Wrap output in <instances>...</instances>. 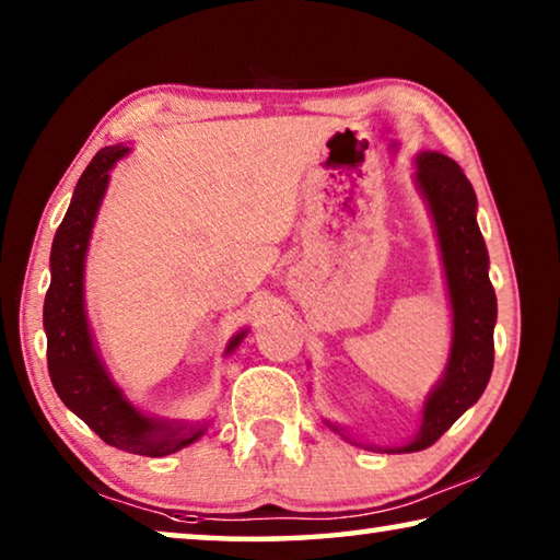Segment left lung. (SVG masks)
<instances>
[{"mask_svg": "<svg viewBox=\"0 0 560 560\" xmlns=\"http://www.w3.org/2000/svg\"><path fill=\"white\" fill-rule=\"evenodd\" d=\"M415 185L438 232L452 308V343L447 368L422 402L415 438L400 447H371L387 454L420 452L438 442L479 400L494 368L497 293L489 281V254L477 224L474 187L452 158L434 150L415 158ZM324 422L343 440L363 444L330 420Z\"/></svg>", "mask_w": 560, "mask_h": 560, "instance_id": "obj_1", "label": "left lung"}]
</instances>
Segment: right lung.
<instances>
[{
    "label": "right lung",
    "mask_w": 560,
    "mask_h": 560,
    "mask_svg": "<svg viewBox=\"0 0 560 560\" xmlns=\"http://www.w3.org/2000/svg\"><path fill=\"white\" fill-rule=\"evenodd\" d=\"M128 153L130 148L126 145H110L96 153L91 165L83 170L69 212L56 230L51 244V287L44 301L46 360H49L54 390L59 393L63 405L79 415L103 442L143 457H167L200 440L212 420H160L140 412L103 363L89 324L86 296H83L93 224L106 197L110 170ZM244 336L246 328L232 336L224 355H230Z\"/></svg>",
    "instance_id": "1"
}]
</instances>
